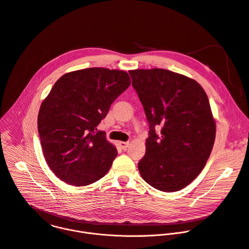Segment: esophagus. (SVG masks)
<instances>
[{
    "label": "esophagus",
    "instance_id": "1",
    "mask_svg": "<svg viewBox=\"0 0 249 249\" xmlns=\"http://www.w3.org/2000/svg\"><path fill=\"white\" fill-rule=\"evenodd\" d=\"M129 143H130L129 142H119V144L122 147V149H126L128 147Z\"/></svg>",
    "mask_w": 249,
    "mask_h": 249
}]
</instances>
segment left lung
Listing matches in <instances>:
<instances>
[{"label": "left lung", "mask_w": 249, "mask_h": 249, "mask_svg": "<svg viewBox=\"0 0 249 249\" xmlns=\"http://www.w3.org/2000/svg\"><path fill=\"white\" fill-rule=\"evenodd\" d=\"M149 125L142 178L172 193L191 184L204 168L216 135L209 101L198 83L160 68L129 71Z\"/></svg>", "instance_id": "left-lung-1"}]
</instances>
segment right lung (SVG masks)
Returning a JSON list of instances; mask_svg holds the SVG:
<instances>
[{"mask_svg": "<svg viewBox=\"0 0 249 249\" xmlns=\"http://www.w3.org/2000/svg\"><path fill=\"white\" fill-rule=\"evenodd\" d=\"M130 84L127 72L101 67L55 82L41 105L38 133L49 167L62 182L88 186L108 172L117 150L97 127Z\"/></svg>", "mask_w": 249, "mask_h": 249, "instance_id": "right-lung-1", "label": "right lung"}]
</instances>
